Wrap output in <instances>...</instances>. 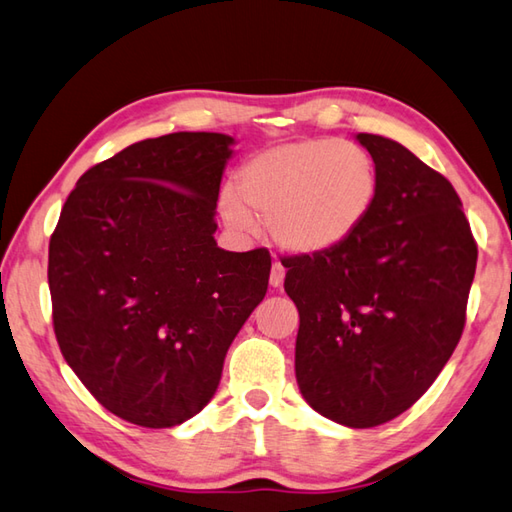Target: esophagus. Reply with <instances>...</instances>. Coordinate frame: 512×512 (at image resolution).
Masks as SVG:
<instances>
[{
  "mask_svg": "<svg viewBox=\"0 0 512 512\" xmlns=\"http://www.w3.org/2000/svg\"><path fill=\"white\" fill-rule=\"evenodd\" d=\"M284 275H286V270H284V266L279 264V262H273V268H270V286L273 288H279L284 284Z\"/></svg>",
  "mask_w": 512,
  "mask_h": 512,
  "instance_id": "esophagus-1",
  "label": "esophagus"
}]
</instances>
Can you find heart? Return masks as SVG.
I'll return each mask as SVG.
<instances>
[{
    "label": "heart",
    "mask_w": 512,
    "mask_h": 512,
    "mask_svg": "<svg viewBox=\"0 0 512 512\" xmlns=\"http://www.w3.org/2000/svg\"><path fill=\"white\" fill-rule=\"evenodd\" d=\"M377 193V164L364 146L315 137L250 157L219 208L230 228L253 233L259 213L288 253L326 255L362 230Z\"/></svg>",
    "instance_id": "obj_1"
}]
</instances>
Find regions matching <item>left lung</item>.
<instances>
[{"label":"left lung","instance_id":"8db88e82","mask_svg":"<svg viewBox=\"0 0 512 512\" xmlns=\"http://www.w3.org/2000/svg\"><path fill=\"white\" fill-rule=\"evenodd\" d=\"M357 139L379 173L373 213L346 246L282 264L299 310V390L319 415L373 428L413 406L453 355L477 242L442 173L393 139Z\"/></svg>","mask_w":512,"mask_h":512}]
</instances>
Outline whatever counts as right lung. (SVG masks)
<instances>
[{
    "label": "right lung",
    "mask_w": 512,
    "mask_h": 512,
    "mask_svg": "<svg viewBox=\"0 0 512 512\" xmlns=\"http://www.w3.org/2000/svg\"><path fill=\"white\" fill-rule=\"evenodd\" d=\"M222 133L144 139L79 177L48 244L53 328L110 413L144 428L197 415L268 288L270 253L217 246L233 155Z\"/></svg>",
    "instance_id": "add662e5"
}]
</instances>
